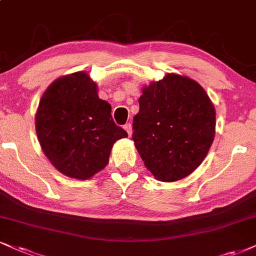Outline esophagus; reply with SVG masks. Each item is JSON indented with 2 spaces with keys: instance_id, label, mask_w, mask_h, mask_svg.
Here are the masks:
<instances>
[{
  "instance_id": "34e87169",
  "label": "esophagus",
  "mask_w": 256,
  "mask_h": 256,
  "mask_svg": "<svg viewBox=\"0 0 256 256\" xmlns=\"http://www.w3.org/2000/svg\"><path fill=\"white\" fill-rule=\"evenodd\" d=\"M123 128H124V130L127 132L129 136H130L132 133H133V129H132V123H126V124L123 126Z\"/></svg>"
}]
</instances>
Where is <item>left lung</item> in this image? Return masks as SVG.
<instances>
[{
  "instance_id": "obj_1",
  "label": "left lung",
  "mask_w": 256,
  "mask_h": 256,
  "mask_svg": "<svg viewBox=\"0 0 256 256\" xmlns=\"http://www.w3.org/2000/svg\"><path fill=\"white\" fill-rule=\"evenodd\" d=\"M133 140L147 170L160 182H176L200 165L215 138V106L203 88L168 74L142 89Z\"/></svg>"
}]
</instances>
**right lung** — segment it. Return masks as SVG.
<instances>
[{"mask_svg": "<svg viewBox=\"0 0 256 256\" xmlns=\"http://www.w3.org/2000/svg\"><path fill=\"white\" fill-rule=\"evenodd\" d=\"M41 150L62 174L85 180L108 165L112 144L127 138L112 106L86 72L62 76L47 88L36 115Z\"/></svg>", "mask_w": 256, "mask_h": 256, "instance_id": "right-lung-1", "label": "right lung"}]
</instances>
